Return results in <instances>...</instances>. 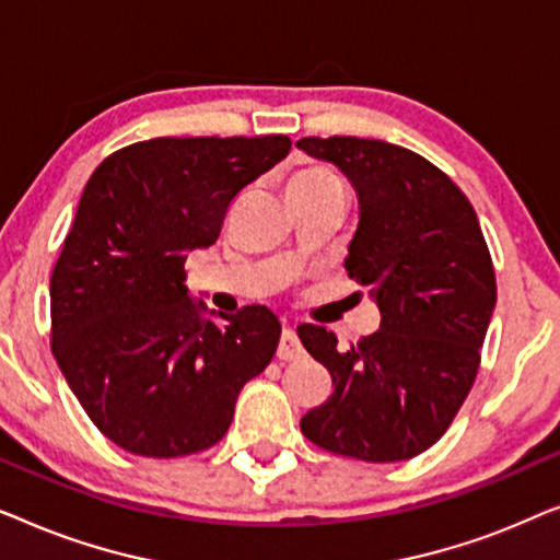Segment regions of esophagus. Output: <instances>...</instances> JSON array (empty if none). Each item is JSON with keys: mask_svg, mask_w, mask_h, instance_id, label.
Listing matches in <instances>:
<instances>
[{"mask_svg": "<svg viewBox=\"0 0 560 560\" xmlns=\"http://www.w3.org/2000/svg\"><path fill=\"white\" fill-rule=\"evenodd\" d=\"M303 354H305V351L301 347V339H298L295 331H293V326L282 328L278 359H282V362H295V359H301Z\"/></svg>", "mask_w": 560, "mask_h": 560, "instance_id": "34e87169", "label": "esophagus"}]
</instances>
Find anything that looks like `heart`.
I'll return each mask as SVG.
<instances>
[{
	"label": "heart",
	"instance_id": "obj_1",
	"mask_svg": "<svg viewBox=\"0 0 560 560\" xmlns=\"http://www.w3.org/2000/svg\"><path fill=\"white\" fill-rule=\"evenodd\" d=\"M334 183H341L339 175H336L331 167H324V165H311L305 167L295 175L293 180H290V188H298V186H334Z\"/></svg>",
	"mask_w": 560,
	"mask_h": 560
}]
</instances>
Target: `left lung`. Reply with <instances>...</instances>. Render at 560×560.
<instances>
[{"label":"left lung","mask_w":560,"mask_h":560,"mask_svg":"<svg viewBox=\"0 0 560 560\" xmlns=\"http://www.w3.org/2000/svg\"><path fill=\"white\" fill-rule=\"evenodd\" d=\"M298 148L354 183L362 213L347 270L382 313L377 331L349 349L324 326H298L334 380L301 431L336 456L405 462L448 431L477 380L497 303L492 255L464 190L418 152L339 135Z\"/></svg>","instance_id":"obj_1"}]
</instances>
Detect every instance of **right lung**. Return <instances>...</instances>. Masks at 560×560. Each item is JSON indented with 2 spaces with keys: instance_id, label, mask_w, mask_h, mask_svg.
Returning a JSON list of instances; mask_svg holds the SVG:
<instances>
[{
  "instance_id": "1",
  "label": "right lung",
  "mask_w": 560,
  "mask_h": 560,
  "mask_svg": "<svg viewBox=\"0 0 560 560\" xmlns=\"http://www.w3.org/2000/svg\"><path fill=\"white\" fill-rule=\"evenodd\" d=\"M288 150L285 135L155 137L91 173L50 275V349L91 423L129 454L211 448L275 357L278 316L244 305L224 326L203 320L186 259Z\"/></svg>"
}]
</instances>
